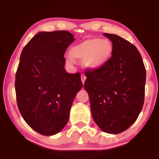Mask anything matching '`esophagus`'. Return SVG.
Returning <instances> with one entry per match:
<instances>
[{
  "label": "esophagus",
  "instance_id": "esophagus-1",
  "mask_svg": "<svg viewBox=\"0 0 159 159\" xmlns=\"http://www.w3.org/2000/svg\"><path fill=\"white\" fill-rule=\"evenodd\" d=\"M81 81H82V83L83 84H84V82H85V80H86V76L84 75V74H81Z\"/></svg>",
  "mask_w": 159,
  "mask_h": 159
}]
</instances>
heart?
Masks as SVG:
<instances>
[{"mask_svg":"<svg viewBox=\"0 0 159 159\" xmlns=\"http://www.w3.org/2000/svg\"><path fill=\"white\" fill-rule=\"evenodd\" d=\"M113 51L112 43L109 40L93 38L84 40L70 49L74 59L84 60V65L88 69H97L110 60ZM69 59V62H71Z\"/></svg>","mask_w":159,"mask_h":159,"instance_id":"heart-1","label":"heart"}]
</instances>
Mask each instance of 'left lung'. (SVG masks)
<instances>
[{
    "label": "left lung",
    "mask_w": 159,
    "mask_h": 159,
    "mask_svg": "<svg viewBox=\"0 0 159 159\" xmlns=\"http://www.w3.org/2000/svg\"><path fill=\"white\" fill-rule=\"evenodd\" d=\"M112 43L110 60L88 70L84 89L93 121L102 131L120 134L138 118L145 97L146 72L137 48L117 35L104 33Z\"/></svg>",
    "instance_id": "8db88e82"
}]
</instances>
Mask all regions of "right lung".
Listing matches in <instances>:
<instances>
[{
    "label": "right lung",
    "mask_w": 159,
    "mask_h": 159,
    "mask_svg": "<svg viewBox=\"0 0 159 159\" xmlns=\"http://www.w3.org/2000/svg\"><path fill=\"white\" fill-rule=\"evenodd\" d=\"M74 41L67 31H42L21 53L15 81L17 106L26 123L42 135H54L65 127L83 87L79 72L64 69V54Z\"/></svg>",
    "instance_id": "1"
}]
</instances>
